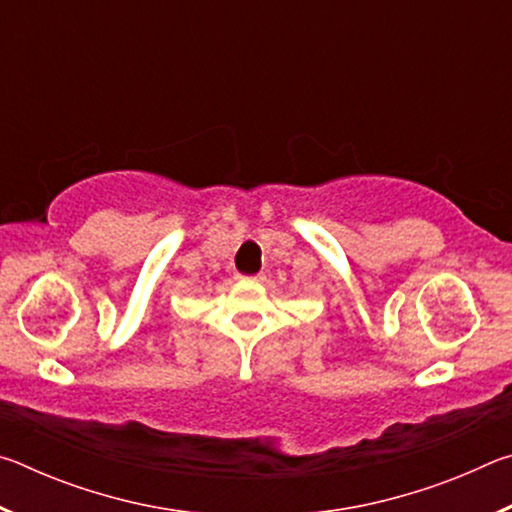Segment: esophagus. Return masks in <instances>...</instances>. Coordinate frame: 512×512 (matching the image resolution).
<instances>
[{
    "label": "esophagus",
    "instance_id": "obj_1",
    "mask_svg": "<svg viewBox=\"0 0 512 512\" xmlns=\"http://www.w3.org/2000/svg\"><path fill=\"white\" fill-rule=\"evenodd\" d=\"M253 280H264V275H262V273H259V275H255V277H253Z\"/></svg>",
    "mask_w": 512,
    "mask_h": 512
}]
</instances>
